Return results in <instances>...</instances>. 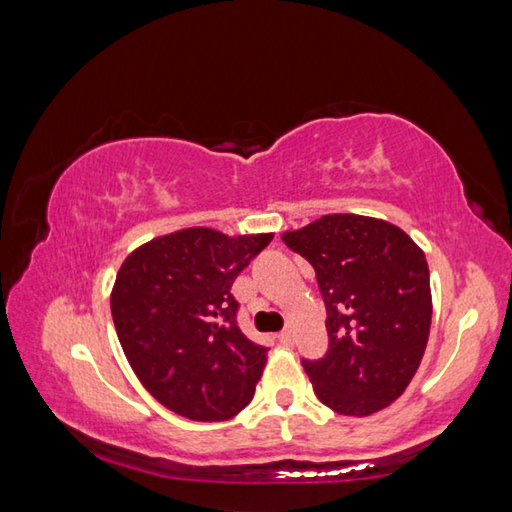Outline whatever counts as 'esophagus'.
Returning <instances> with one entry per match:
<instances>
[{"label": "esophagus", "instance_id": "esophagus-1", "mask_svg": "<svg viewBox=\"0 0 512 512\" xmlns=\"http://www.w3.org/2000/svg\"><path fill=\"white\" fill-rule=\"evenodd\" d=\"M277 339H279V344H290V342H293V333H290V330H282V333H279L277 335Z\"/></svg>", "mask_w": 512, "mask_h": 512}]
</instances>
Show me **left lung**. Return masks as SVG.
<instances>
[{
	"label": "left lung",
	"mask_w": 512,
	"mask_h": 512,
	"mask_svg": "<svg viewBox=\"0 0 512 512\" xmlns=\"http://www.w3.org/2000/svg\"><path fill=\"white\" fill-rule=\"evenodd\" d=\"M282 239L315 268L326 304V355L302 359L317 399L353 417L390 406L428 344L433 299L424 250L384 219L346 213Z\"/></svg>",
	"instance_id": "left-lung-1"
}]
</instances>
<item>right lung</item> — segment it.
Returning <instances> with one entry per match:
<instances>
[{
	"label": "right lung",
	"instance_id": "add662e5",
	"mask_svg": "<svg viewBox=\"0 0 512 512\" xmlns=\"http://www.w3.org/2000/svg\"><path fill=\"white\" fill-rule=\"evenodd\" d=\"M273 235L184 228L126 257L110 295L119 344L159 404L193 422H224L250 404L266 346L239 330L237 275Z\"/></svg>",
	"mask_w": 512,
	"mask_h": 512
}]
</instances>
